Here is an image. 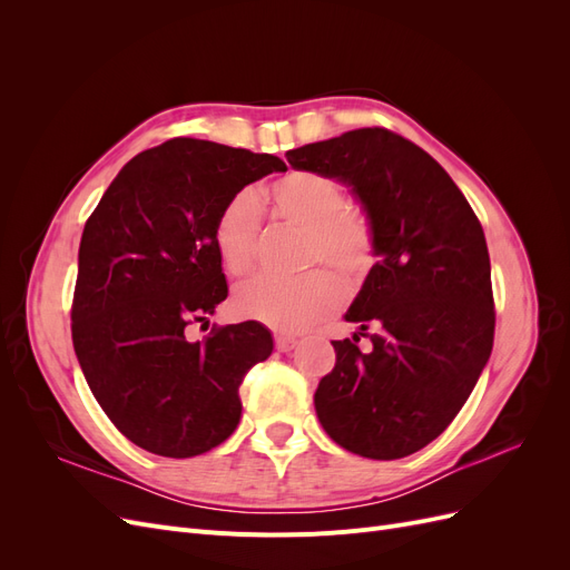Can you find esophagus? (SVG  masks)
Here are the masks:
<instances>
[{
  "label": "esophagus",
  "mask_w": 570,
  "mask_h": 570,
  "mask_svg": "<svg viewBox=\"0 0 570 570\" xmlns=\"http://www.w3.org/2000/svg\"><path fill=\"white\" fill-rule=\"evenodd\" d=\"M295 347H297V337L275 335V350H278V352H292Z\"/></svg>",
  "instance_id": "obj_1"
}]
</instances>
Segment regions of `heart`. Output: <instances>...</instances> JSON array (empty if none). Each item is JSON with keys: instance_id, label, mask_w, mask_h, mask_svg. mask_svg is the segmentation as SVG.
<instances>
[{"instance_id": "1", "label": "heart", "mask_w": 570, "mask_h": 570, "mask_svg": "<svg viewBox=\"0 0 570 570\" xmlns=\"http://www.w3.org/2000/svg\"><path fill=\"white\" fill-rule=\"evenodd\" d=\"M264 199L275 218L304 230L302 268L321 264L350 287L368 281L381 256L375 223L366 209L347 204L340 180L321 170L297 168L268 183ZM258 230L262 212L247 189L220 206L212 235L218 262L228 275L252 271ZM334 276L323 268H312L289 281L258 275L235 289L233 312L275 331H304L340 308L344 289Z\"/></svg>"}]
</instances>
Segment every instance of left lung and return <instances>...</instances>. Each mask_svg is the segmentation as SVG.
<instances>
[{"label": "left lung", "instance_id": "8db88e82", "mask_svg": "<svg viewBox=\"0 0 570 570\" xmlns=\"http://www.w3.org/2000/svg\"><path fill=\"white\" fill-rule=\"evenodd\" d=\"M354 187L381 262L347 312L368 354L335 340V368L314 404L344 450L392 461L442 435L473 392L494 342L485 233L450 174L406 137L358 128L287 154ZM373 326L375 334L365 331Z\"/></svg>", "mask_w": 570, "mask_h": 570}]
</instances>
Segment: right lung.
<instances>
[{
  "mask_svg": "<svg viewBox=\"0 0 570 570\" xmlns=\"http://www.w3.org/2000/svg\"><path fill=\"white\" fill-rule=\"evenodd\" d=\"M287 166L273 154L174 137L137 154L85 223L73 347L109 421L142 450L187 459L233 435L239 385L273 352L264 325H187L228 297L214 220L245 185Z\"/></svg>",
  "mask_w": 570,
  "mask_h": 570,
  "instance_id": "1",
  "label": "right lung"
}]
</instances>
